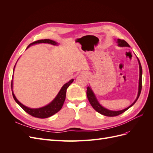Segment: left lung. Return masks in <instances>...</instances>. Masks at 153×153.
Here are the masks:
<instances>
[{"instance_id": "1", "label": "left lung", "mask_w": 153, "mask_h": 153, "mask_svg": "<svg viewBox=\"0 0 153 153\" xmlns=\"http://www.w3.org/2000/svg\"><path fill=\"white\" fill-rule=\"evenodd\" d=\"M116 43H117V45L119 46V47H129V45H128V43L126 42V41H125L124 40L117 39L116 40ZM137 60L138 62V64H139V71H139V81H138V94L137 96V98L135 99V101H134V102L131 105H129L128 107L124 108L123 110H117V111L110 110H108L107 108L103 107V106H101L100 105L99 101H98V100H97L93 91H92L91 89V87L90 86L87 87V96L88 100H89L91 106L93 107V108L96 111H97L98 113L102 114L103 115H105V116H108V117L117 116V115H119L120 114H123V112H124L125 111H126L128 109H129L131 107V106H132L134 104L136 103V101H137L138 97H139V96L140 94L141 90H142V66H141V64H140L139 59H138V57H137Z\"/></svg>"}]
</instances>
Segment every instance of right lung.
Instances as JSON below:
<instances>
[{
  "label": "right lung",
  "instance_id": "obj_1",
  "mask_svg": "<svg viewBox=\"0 0 153 153\" xmlns=\"http://www.w3.org/2000/svg\"><path fill=\"white\" fill-rule=\"evenodd\" d=\"M39 43H48V44H51L53 45H58V43L53 40L48 39H41V40H38L36 41H34V42L30 43L28 46V47H27V49L29 48L32 45H36V44H39ZM15 66H16V64H15ZM15 67H14L13 71H14V70H15ZM73 80H74V79H71L68 82L66 83V84L62 87V88L61 89V90L59 91L57 95L55 96V98L52 101H51L49 104L43 106V107L38 108H32L27 107V106L21 103L20 101L17 100V98H16V96H15V94H14L13 91V80L11 81L12 94H13L14 100H15L16 102L18 105H19L27 113H28L29 114L32 115V116L35 117L45 119V118H47V117L52 116V115L58 112L62 108L63 104L64 103V101H65V99H66V90L68 89V87L72 84Z\"/></svg>",
  "mask_w": 153,
  "mask_h": 153
}]
</instances>
